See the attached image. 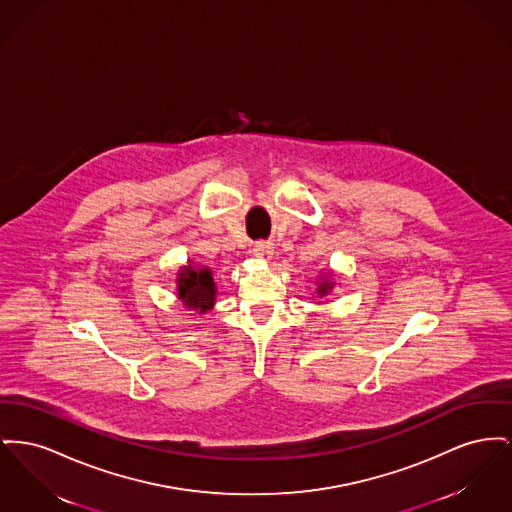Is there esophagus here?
<instances>
[{
    "label": "esophagus",
    "instance_id": "obj_1",
    "mask_svg": "<svg viewBox=\"0 0 512 512\" xmlns=\"http://www.w3.org/2000/svg\"><path fill=\"white\" fill-rule=\"evenodd\" d=\"M251 253H253L257 259H265V261H269L272 257V253H274V247H272L271 243L259 241V243H255V245H253Z\"/></svg>",
    "mask_w": 512,
    "mask_h": 512
}]
</instances>
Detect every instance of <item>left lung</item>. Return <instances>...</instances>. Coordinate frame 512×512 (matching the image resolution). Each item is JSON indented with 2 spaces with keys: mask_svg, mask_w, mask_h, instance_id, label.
I'll use <instances>...</instances> for the list:
<instances>
[{
  "mask_svg": "<svg viewBox=\"0 0 512 512\" xmlns=\"http://www.w3.org/2000/svg\"><path fill=\"white\" fill-rule=\"evenodd\" d=\"M331 276V272H329L327 276H321L319 286H317V296H319V298H325V296L331 294L332 288H334V282H332Z\"/></svg>",
  "mask_w": 512,
  "mask_h": 512,
  "instance_id": "1",
  "label": "left lung"
}]
</instances>
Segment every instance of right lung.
Instances as JSON below:
<instances>
[{
  "label": "right lung",
  "mask_w": 512,
  "mask_h": 512,
  "mask_svg": "<svg viewBox=\"0 0 512 512\" xmlns=\"http://www.w3.org/2000/svg\"><path fill=\"white\" fill-rule=\"evenodd\" d=\"M178 298L183 305L197 313H207L216 301V284L212 278L211 269H195L193 263L181 267L178 271Z\"/></svg>",
  "instance_id": "add662e5"
}]
</instances>
